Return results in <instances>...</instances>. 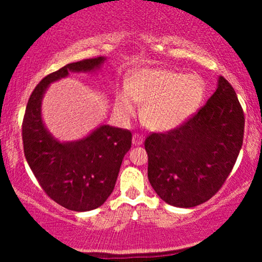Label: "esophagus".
Wrapping results in <instances>:
<instances>
[{
    "instance_id": "esophagus-1",
    "label": "esophagus",
    "mask_w": 262,
    "mask_h": 262,
    "mask_svg": "<svg viewBox=\"0 0 262 262\" xmlns=\"http://www.w3.org/2000/svg\"><path fill=\"white\" fill-rule=\"evenodd\" d=\"M143 141H144V139H143V137H141V135H139V134H134L133 135V144H134V145H141V144H143Z\"/></svg>"
}]
</instances>
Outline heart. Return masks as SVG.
<instances>
[{"instance_id": "1", "label": "heart", "mask_w": 262, "mask_h": 262, "mask_svg": "<svg viewBox=\"0 0 262 262\" xmlns=\"http://www.w3.org/2000/svg\"><path fill=\"white\" fill-rule=\"evenodd\" d=\"M206 95L204 81L196 74L167 69H137L128 76L125 90L116 97L119 118L129 122L143 104L141 117L150 129L170 132L182 127L197 111Z\"/></svg>"}]
</instances>
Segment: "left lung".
<instances>
[{
  "mask_svg": "<svg viewBox=\"0 0 262 262\" xmlns=\"http://www.w3.org/2000/svg\"><path fill=\"white\" fill-rule=\"evenodd\" d=\"M244 113L224 77L182 127L145 139L148 179L158 196L180 208L208 201L229 176L243 145Z\"/></svg>",
  "mask_w": 262,
  "mask_h": 262,
  "instance_id": "8db88e82",
  "label": "left lung"
}]
</instances>
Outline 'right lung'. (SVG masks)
<instances>
[{"mask_svg":"<svg viewBox=\"0 0 262 262\" xmlns=\"http://www.w3.org/2000/svg\"><path fill=\"white\" fill-rule=\"evenodd\" d=\"M106 56L71 62L45 76L29 97L22 125L28 162L45 193L65 208L87 212L101 207L113 192L123 158L132 146V133L101 124L73 141H60L45 127L41 116L44 93L70 73L93 74Z\"/></svg>","mask_w":262,"mask_h":262,"instance_id":"add662e5","label":"right lung"}]
</instances>
